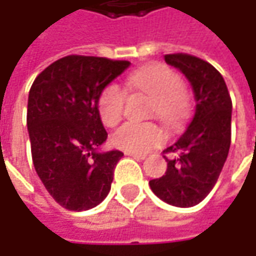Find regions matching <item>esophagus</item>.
Returning <instances> with one entry per match:
<instances>
[{
    "mask_svg": "<svg viewBox=\"0 0 256 256\" xmlns=\"http://www.w3.org/2000/svg\"><path fill=\"white\" fill-rule=\"evenodd\" d=\"M125 155H128V156H132L135 160H145V154H135V152H125Z\"/></svg>",
    "mask_w": 256,
    "mask_h": 256,
    "instance_id": "1",
    "label": "esophagus"
}]
</instances>
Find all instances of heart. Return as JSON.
Listing matches in <instances>:
<instances>
[{
  "label": "heart",
  "mask_w": 256,
  "mask_h": 256,
  "mask_svg": "<svg viewBox=\"0 0 256 256\" xmlns=\"http://www.w3.org/2000/svg\"><path fill=\"white\" fill-rule=\"evenodd\" d=\"M126 85L152 98L151 115L161 118L170 126H178L186 118L188 100L185 84L174 70L165 65L141 68L128 76ZM125 91L120 85L104 88L98 101V111L106 126H114L122 118ZM165 141L164 130L152 122H125L112 134V144L126 152L145 154Z\"/></svg>",
  "instance_id": "heart-1"
}]
</instances>
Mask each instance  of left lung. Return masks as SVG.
<instances>
[{
  "label": "left lung",
  "mask_w": 256,
  "mask_h": 256,
  "mask_svg": "<svg viewBox=\"0 0 256 256\" xmlns=\"http://www.w3.org/2000/svg\"><path fill=\"white\" fill-rule=\"evenodd\" d=\"M165 62L178 68L191 82L195 114L186 131L164 152L168 168L151 180L152 192L164 202L190 208L211 192L226 161L231 145L232 101L220 71L190 54H166Z\"/></svg>",
  "instance_id": "1"
}]
</instances>
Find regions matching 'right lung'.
Listing matches in <instances>:
<instances>
[{"label":"right lung","mask_w":256,"mask_h":256,"mask_svg":"<svg viewBox=\"0 0 256 256\" xmlns=\"http://www.w3.org/2000/svg\"><path fill=\"white\" fill-rule=\"evenodd\" d=\"M130 65L68 55L48 65L30 90L26 126L34 168L50 195L68 211L91 210L111 190L124 154L98 151L108 136L98 101Z\"/></svg>","instance_id":"right-lung-1"}]
</instances>
